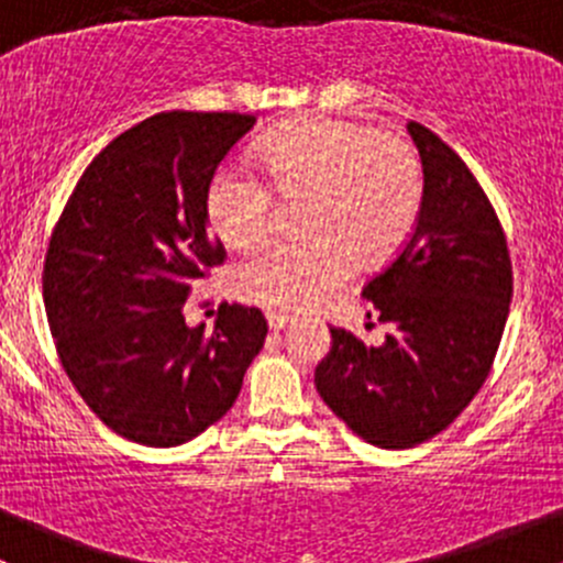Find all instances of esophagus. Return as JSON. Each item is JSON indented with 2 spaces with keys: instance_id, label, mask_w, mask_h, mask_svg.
<instances>
[{
  "instance_id": "34e87169",
  "label": "esophagus",
  "mask_w": 563,
  "mask_h": 563,
  "mask_svg": "<svg viewBox=\"0 0 563 563\" xmlns=\"http://www.w3.org/2000/svg\"><path fill=\"white\" fill-rule=\"evenodd\" d=\"M265 320H268L271 330H284L289 324V317L282 314V311H268V314H265Z\"/></svg>"
}]
</instances>
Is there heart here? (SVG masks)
<instances>
[{
    "mask_svg": "<svg viewBox=\"0 0 563 563\" xmlns=\"http://www.w3.org/2000/svg\"><path fill=\"white\" fill-rule=\"evenodd\" d=\"M282 197L309 195L300 217L306 241H276L239 265L233 289L268 309L306 311L352 276L387 263L420 217L426 178L401 137L330 115H306L271 132L257 152ZM206 213L228 246L249 249L271 233L274 192L235 165L208 181Z\"/></svg>",
    "mask_w": 563,
    "mask_h": 563,
    "instance_id": "b5f03b06",
    "label": "heart"
}]
</instances>
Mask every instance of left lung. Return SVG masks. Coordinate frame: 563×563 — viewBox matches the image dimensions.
<instances>
[{
    "label": "left lung",
    "mask_w": 563,
    "mask_h": 563,
    "mask_svg": "<svg viewBox=\"0 0 563 563\" xmlns=\"http://www.w3.org/2000/svg\"><path fill=\"white\" fill-rule=\"evenodd\" d=\"M426 195L415 233L363 287L390 324L379 346L330 328L314 371L322 401L374 448L428 442L468 407L488 376L512 298V265L494 206L463 159L409 121Z\"/></svg>",
    "instance_id": "1"
}]
</instances>
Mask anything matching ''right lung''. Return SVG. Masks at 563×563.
I'll use <instances>...</instances> for the list:
<instances>
[{"label":"right lung","mask_w":563,"mask_h":563,"mask_svg":"<svg viewBox=\"0 0 563 563\" xmlns=\"http://www.w3.org/2000/svg\"><path fill=\"white\" fill-rule=\"evenodd\" d=\"M246 113H156L91 159L51 235L43 300L62 366L119 437L176 448L228 415L268 324L219 309L187 324L195 279L224 260L208 233L219 162L254 126Z\"/></svg>","instance_id":"obj_1"}]
</instances>
